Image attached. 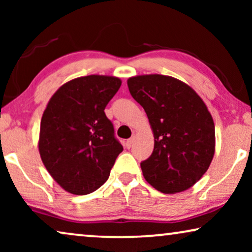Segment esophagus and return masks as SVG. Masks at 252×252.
<instances>
[{
  "instance_id": "obj_1",
  "label": "esophagus",
  "mask_w": 252,
  "mask_h": 252,
  "mask_svg": "<svg viewBox=\"0 0 252 252\" xmlns=\"http://www.w3.org/2000/svg\"><path fill=\"white\" fill-rule=\"evenodd\" d=\"M133 143H134V137H130V139H128L125 142V147L127 148V149H129V148H132Z\"/></svg>"
}]
</instances>
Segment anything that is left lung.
Listing matches in <instances>:
<instances>
[{
    "instance_id": "1",
    "label": "left lung",
    "mask_w": 252,
    "mask_h": 252,
    "mask_svg": "<svg viewBox=\"0 0 252 252\" xmlns=\"http://www.w3.org/2000/svg\"><path fill=\"white\" fill-rule=\"evenodd\" d=\"M153 128L151 156L141 161L143 177L158 191L175 194L195 185L215 155V123L194 89L160 74L127 81Z\"/></svg>"
}]
</instances>
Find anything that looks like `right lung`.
<instances>
[{"label": "right lung", "instance_id": "right-lung-1", "mask_svg": "<svg viewBox=\"0 0 252 252\" xmlns=\"http://www.w3.org/2000/svg\"><path fill=\"white\" fill-rule=\"evenodd\" d=\"M120 79L87 75L62 86L44 110L39 150L44 166L65 190L87 195L108 180L123 146L104 109Z\"/></svg>", "mask_w": 252, "mask_h": 252}]
</instances>
